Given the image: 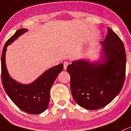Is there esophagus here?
I'll return each instance as SVG.
<instances>
[{"label":"esophagus","instance_id":"1","mask_svg":"<svg viewBox=\"0 0 131 131\" xmlns=\"http://www.w3.org/2000/svg\"><path fill=\"white\" fill-rule=\"evenodd\" d=\"M68 64H69L68 61H64V62H63V67H64V70H66V69H67V67H68Z\"/></svg>","mask_w":131,"mask_h":131}]
</instances>
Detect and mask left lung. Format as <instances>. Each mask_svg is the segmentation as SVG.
Segmentation results:
<instances>
[{"instance_id":"8db88e82","label":"left lung","mask_w":131,"mask_h":131,"mask_svg":"<svg viewBox=\"0 0 131 131\" xmlns=\"http://www.w3.org/2000/svg\"><path fill=\"white\" fill-rule=\"evenodd\" d=\"M104 63L79 60L67 67L73 98L81 107L95 110L110 103L120 93L126 77V54L124 43L108 27L104 41Z\"/></svg>"}]
</instances>
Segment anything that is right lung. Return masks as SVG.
<instances>
[{
    "label": "right lung",
    "instance_id": "obj_1",
    "mask_svg": "<svg viewBox=\"0 0 131 131\" xmlns=\"http://www.w3.org/2000/svg\"><path fill=\"white\" fill-rule=\"evenodd\" d=\"M27 29L18 30L5 43L1 57V79L3 87L14 104L23 111L38 114L47 110L50 101V90L57 76L63 69V63L50 68L31 84L24 85L11 78L5 65L7 47Z\"/></svg>",
    "mask_w": 131,
    "mask_h": 131
}]
</instances>
